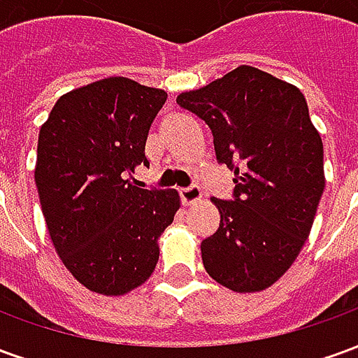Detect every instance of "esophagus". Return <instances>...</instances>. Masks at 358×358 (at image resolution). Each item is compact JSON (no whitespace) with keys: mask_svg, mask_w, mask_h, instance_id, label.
I'll use <instances>...</instances> for the list:
<instances>
[{"mask_svg":"<svg viewBox=\"0 0 358 358\" xmlns=\"http://www.w3.org/2000/svg\"><path fill=\"white\" fill-rule=\"evenodd\" d=\"M201 187L197 186V184H192V186H187L182 189V199H184V203H187V205H192V203L199 201L201 199Z\"/></svg>","mask_w":358,"mask_h":358,"instance_id":"obj_1","label":"esophagus"}]
</instances>
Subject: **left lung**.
Listing matches in <instances>:
<instances>
[{
  "label": "left lung",
  "mask_w": 358,
  "mask_h": 358,
  "mask_svg": "<svg viewBox=\"0 0 358 358\" xmlns=\"http://www.w3.org/2000/svg\"><path fill=\"white\" fill-rule=\"evenodd\" d=\"M209 124L218 164L232 169V199L213 201L220 226L201 241L203 266L232 292H261L299 255L324 192V148L299 90L241 65L178 95Z\"/></svg>",
  "instance_id": "obj_1"
}]
</instances>
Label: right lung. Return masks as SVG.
<instances>
[{
  "instance_id": "add662e5",
  "label": "right lung",
  "mask_w": 358,
  "mask_h": 358,
  "mask_svg": "<svg viewBox=\"0 0 358 358\" xmlns=\"http://www.w3.org/2000/svg\"><path fill=\"white\" fill-rule=\"evenodd\" d=\"M166 94L122 76L59 97L38 138L36 187L51 241L80 284L122 295L159 261L157 238L180 207L174 189L132 186Z\"/></svg>"
}]
</instances>
